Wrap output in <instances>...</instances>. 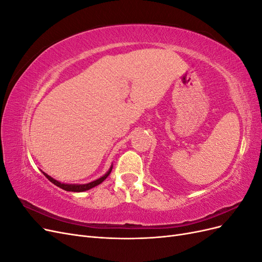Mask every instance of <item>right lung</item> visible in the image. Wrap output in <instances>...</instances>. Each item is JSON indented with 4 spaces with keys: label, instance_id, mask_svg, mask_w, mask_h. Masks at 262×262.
Returning a JSON list of instances; mask_svg holds the SVG:
<instances>
[{
    "label": "right lung",
    "instance_id": "1",
    "mask_svg": "<svg viewBox=\"0 0 262 262\" xmlns=\"http://www.w3.org/2000/svg\"><path fill=\"white\" fill-rule=\"evenodd\" d=\"M113 168V167H112ZM112 168L109 169V171L106 173L105 176H102L101 178H99V179H97V180H95V181H92V182H90V184H86V185H66V184H61V182H59V181H57L55 179H53V178H51L50 176H48L47 175V173H45L43 172V175L48 178L52 184H54L55 186H58V187H60V188H62L63 190H67V191H74V192H81V191H85V190H89V189H91V188H93V187H95V186H97V185H99V184H101L102 181H104L108 176H109V173L112 172Z\"/></svg>",
    "mask_w": 262,
    "mask_h": 262
}]
</instances>
